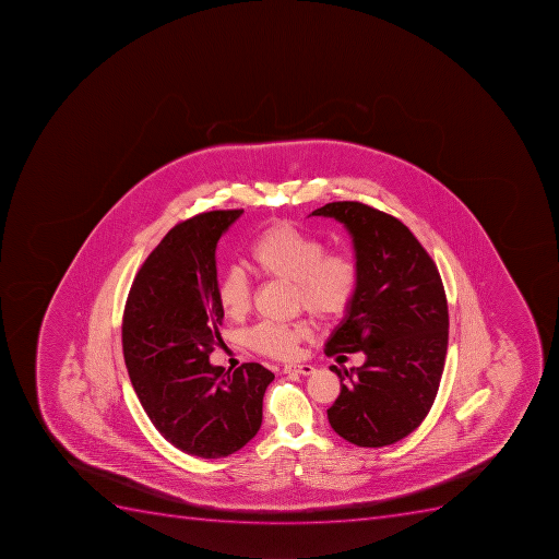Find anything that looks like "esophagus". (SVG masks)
<instances>
[{
    "label": "esophagus",
    "instance_id": "1",
    "mask_svg": "<svg viewBox=\"0 0 559 559\" xmlns=\"http://www.w3.org/2000/svg\"><path fill=\"white\" fill-rule=\"evenodd\" d=\"M285 373H299V376H311L314 373V366L311 365H286L283 368Z\"/></svg>",
    "mask_w": 559,
    "mask_h": 559
}]
</instances>
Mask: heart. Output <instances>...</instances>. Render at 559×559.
Segmentation results:
<instances>
[{
  "label": "heart",
  "mask_w": 559,
  "mask_h": 559,
  "mask_svg": "<svg viewBox=\"0 0 559 559\" xmlns=\"http://www.w3.org/2000/svg\"><path fill=\"white\" fill-rule=\"evenodd\" d=\"M248 260L259 276L292 283L297 308H305L320 320L342 319L350 310L361 282L359 263L350 251H325L322 240L283 221L254 237ZM216 297L228 319H245L251 310V286L239 271H226L221 276ZM310 338L311 329L306 322H263L246 336L254 353L274 359L296 357L300 343Z\"/></svg>",
  "instance_id": "heart-1"
}]
</instances>
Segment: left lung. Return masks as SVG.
Returning a JSON list of instances; mask_svg holds the SVG:
<instances>
[{"instance_id": "left-lung-1", "label": "left lung", "mask_w": 559, "mask_h": 559, "mask_svg": "<svg viewBox=\"0 0 559 559\" xmlns=\"http://www.w3.org/2000/svg\"><path fill=\"white\" fill-rule=\"evenodd\" d=\"M311 216L347 228L361 271L356 299L324 353H365L366 361L350 371L331 366L342 391L329 423L361 448L394 444L427 418L441 382L450 328L441 274L413 231L373 206L333 202Z\"/></svg>"}]
</instances>
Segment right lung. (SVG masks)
<instances>
[{"instance_id":"right-lung-1","label":"right lung","mask_w":559,"mask_h":559,"mask_svg":"<svg viewBox=\"0 0 559 559\" xmlns=\"http://www.w3.org/2000/svg\"><path fill=\"white\" fill-rule=\"evenodd\" d=\"M245 211H211L175 225L138 271L127 297V371L160 436L188 455L221 459L248 444L262 425L273 371L259 362L212 366L223 343L216 248Z\"/></svg>"}]
</instances>
